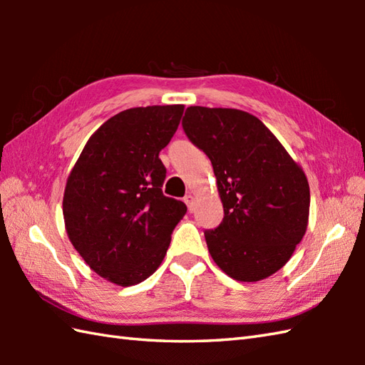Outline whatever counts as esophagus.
Segmentation results:
<instances>
[{
    "mask_svg": "<svg viewBox=\"0 0 365 365\" xmlns=\"http://www.w3.org/2000/svg\"><path fill=\"white\" fill-rule=\"evenodd\" d=\"M183 200H185V204L188 205V210H190V212L195 210V204H196L195 196H192V195H187V196L183 197Z\"/></svg>",
    "mask_w": 365,
    "mask_h": 365,
    "instance_id": "obj_1",
    "label": "esophagus"
}]
</instances>
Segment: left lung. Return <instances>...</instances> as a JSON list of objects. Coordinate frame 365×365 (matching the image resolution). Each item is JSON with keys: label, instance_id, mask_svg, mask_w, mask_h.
Here are the masks:
<instances>
[{"label": "left lung", "instance_id": "obj_1", "mask_svg": "<svg viewBox=\"0 0 365 365\" xmlns=\"http://www.w3.org/2000/svg\"><path fill=\"white\" fill-rule=\"evenodd\" d=\"M190 141L212 161L222 222L205 230L212 259L240 282H257L290 260L306 234L311 191L304 170L255 115L190 106Z\"/></svg>", "mask_w": 365, "mask_h": 365}]
</instances>
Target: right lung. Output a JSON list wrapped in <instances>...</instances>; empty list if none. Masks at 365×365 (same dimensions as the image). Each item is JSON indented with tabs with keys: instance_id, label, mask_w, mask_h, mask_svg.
Here are the masks:
<instances>
[{
	"instance_id": "obj_1",
	"label": "right lung",
	"mask_w": 365,
	"mask_h": 365,
	"mask_svg": "<svg viewBox=\"0 0 365 365\" xmlns=\"http://www.w3.org/2000/svg\"><path fill=\"white\" fill-rule=\"evenodd\" d=\"M183 105L130 108L108 119L68 174L63 213L68 240L115 285L145 281L165 259L174 227L187 213L166 197L158 158L180 123Z\"/></svg>"
}]
</instances>
